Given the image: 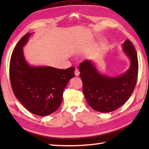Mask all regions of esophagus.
I'll return each mask as SVG.
<instances>
[{
	"label": "esophagus",
	"instance_id": "obj_1",
	"mask_svg": "<svg viewBox=\"0 0 149 149\" xmlns=\"http://www.w3.org/2000/svg\"><path fill=\"white\" fill-rule=\"evenodd\" d=\"M79 73H80L78 69H76V70H75V71H74V74H75V76H78L79 75Z\"/></svg>",
	"mask_w": 149,
	"mask_h": 149
}]
</instances>
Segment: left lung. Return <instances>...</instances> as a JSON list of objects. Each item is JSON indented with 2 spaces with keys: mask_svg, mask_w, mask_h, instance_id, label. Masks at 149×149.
<instances>
[{
  "mask_svg": "<svg viewBox=\"0 0 149 149\" xmlns=\"http://www.w3.org/2000/svg\"><path fill=\"white\" fill-rule=\"evenodd\" d=\"M123 47L130 66L127 71L117 77L101 74L91 60H85L79 66L85 98L88 104L97 111L109 112L118 109L129 100L136 86L139 68L137 54L129 40L124 42Z\"/></svg>",
  "mask_w": 149,
  "mask_h": 149,
  "instance_id": "8db88e82",
  "label": "left lung"
}]
</instances>
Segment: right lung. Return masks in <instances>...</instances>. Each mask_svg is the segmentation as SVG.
Masks as SVG:
<instances>
[{"label":"right lung","mask_w":149,"mask_h":149,"mask_svg":"<svg viewBox=\"0 0 149 149\" xmlns=\"http://www.w3.org/2000/svg\"><path fill=\"white\" fill-rule=\"evenodd\" d=\"M31 34L25 35L13 49L9 68L10 83L15 97L26 109L46 116L61 105L64 89L74 76L75 68L30 65L25 59L23 47Z\"/></svg>","instance_id":"obj_1"}]
</instances>
